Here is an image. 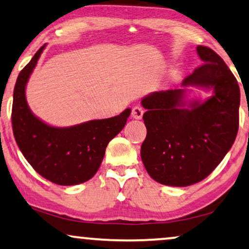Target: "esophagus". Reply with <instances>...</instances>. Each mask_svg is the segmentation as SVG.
I'll list each match as a JSON object with an SVG mask.
<instances>
[{"label":"esophagus","mask_w":249,"mask_h":249,"mask_svg":"<svg viewBox=\"0 0 249 249\" xmlns=\"http://www.w3.org/2000/svg\"><path fill=\"white\" fill-rule=\"evenodd\" d=\"M142 114H144V110H142V107H134L131 110V117L134 119H142Z\"/></svg>","instance_id":"34e87169"}]
</instances>
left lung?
<instances>
[{
	"label": "left lung",
	"mask_w": 249,
	"mask_h": 249,
	"mask_svg": "<svg viewBox=\"0 0 249 249\" xmlns=\"http://www.w3.org/2000/svg\"><path fill=\"white\" fill-rule=\"evenodd\" d=\"M203 61L182 86L213 88L204 103L183 108V89L156 91L142 101L147 135L141 148L148 175L162 185L185 187L202 181L220 164L239 128L240 89L219 54L197 46Z\"/></svg>",
	"instance_id": "1"
}]
</instances>
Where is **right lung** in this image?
Here are the masks:
<instances>
[{
	"label": "right lung",
	"instance_id": "obj_1",
	"mask_svg": "<svg viewBox=\"0 0 249 249\" xmlns=\"http://www.w3.org/2000/svg\"><path fill=\"white\" fill-rule=\"evenodd\" d=\"M44 47L37 51L17 79L11 113L13 135L37 173L56 185H78L97 172L108 142L124 129L131 110L69 128L51 127L37 119L27 104L25 88Z\"/></svg>",
	"mask_w": 249,
	"mask_h": 249
}]
</instances>
